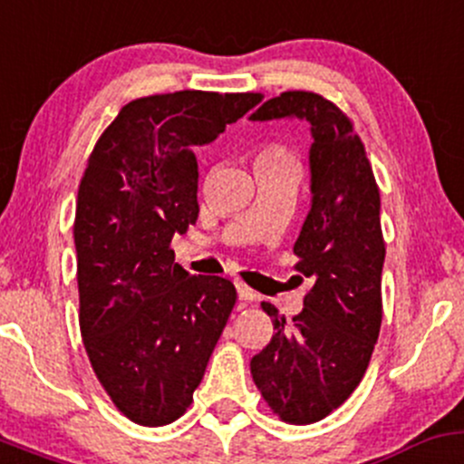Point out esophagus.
I'll list each match as a JSON object with an SVG mask.
<instances>
[{"instance_id":"esophagus-1","label":"esophagus","mask_w":464,"mask_h":464,"mask_svg":"<svg viewBox=\"0 0 464 464\" xmlns=\"http://www.w3.org/2000/svg\"><path fill=\"white\" fill-rule=\"evenodd\" d=\"M237 292H238V298H241V301H254V298H256V294H254L252 287H247L246 283H241V281L237 283Z\"/></svg>"}]
</instances>
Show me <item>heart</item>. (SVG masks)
Returning <instances> with one entry per match:
<instances>
[{
    "mask_svg": "<svg viewBox=\"0 0 464 464\" xmlns=\"http://www.w3.org/2000/svg\"><path fill=\"white\" fill-rule=\"evenodd\" d=\"M261 154H266V157H290V154H287V150L283 146H276V143H272V146H267V148H263V152Z\"/></svg>",
    "mask_w": 464,
    "mask_h": 464,
    "instance_id": "obj_1",
    "label": "heart"
}]
</instances>
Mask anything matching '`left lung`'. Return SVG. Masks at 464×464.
Returning <instances> with one entry per match:
<instances>
[{"mask_svg": "<svg viewBox=\"0 0 464 464\" xmlns=\"http://www.w3.org/2000/svg\"><path fill=\"white\" fill-rule=\"evenodd\" d=\"M281 117L312 126V210L294 243V270L312 278V287L292 321L261 303L274 336L252 358L250 372L283 422L312 425L361 385L381 332V192L365 146L336 103L287 91L263 103L252 121Z\"/></svg>", "mask_w": 464, "mask_h": 464, "instance_id": "obj_1", "label": "left lung"}]
</instances>
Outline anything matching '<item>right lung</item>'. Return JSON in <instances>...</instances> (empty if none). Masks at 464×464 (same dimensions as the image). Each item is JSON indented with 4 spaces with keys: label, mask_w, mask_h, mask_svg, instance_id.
<instances>
[{
    "label": "right lung",
    "mask_w": 464,
    "mask_h": 464,
    "mask_svg": "<svg viewBox=\"0 0 464 464\" xmlns=\"http://www.w3.org/2000/svg\"><path fill=\"white\" fill-rule=\"evenodd\" d=\"M261 99L206 91L134 99L88 157L72 226L79 330L97 381L137 425L186 413L237 303L227 278L174 263L170 243L198 217L194 148Z\"/></svg>",
    "instance_id": "right-lung-1"
}]
</instances>
